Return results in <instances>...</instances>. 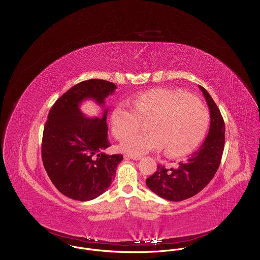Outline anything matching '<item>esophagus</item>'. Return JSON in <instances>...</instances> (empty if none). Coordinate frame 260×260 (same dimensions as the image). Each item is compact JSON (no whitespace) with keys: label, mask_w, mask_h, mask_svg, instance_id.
<instances>
[{"label":"esophagus","mask_w":260,"mask_h":260,"mask_svg":"<svg viewBox=\"0 0 260 260\" xmlns=\"http://www.w3.org/2000/svg\"><path fill=\"white\" fill-rule=\"evenodd\" d=\"M125 157L129 158V159H132V160H140L141 159V156H135V155H125Z\"/></svg>","instance_id":"esophagus-1"}]
</instances>
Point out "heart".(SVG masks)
Here are the masks:
<instances>
[{"mask_svg": "<svg viewBox=\"0 0 260 260\" xmlns=\"http://www.w3.org/2000/svg\"><path fill=\"white\" fill-rule=\"evenodd\" d=\"M118 103L111 114L113 135L121 148L135 156L167 147L173 156H184L200 143L208 126L206 107L185 92L156 88ZM150 117L149 119L148 118ZM148 118L147 134H131ZM126 136L125 137L124 135Z\"/></svg>", "mask_w": 260, "mask_h": 260, "instance_id": "b5f03b06", "label": "heart"}]
</instances>
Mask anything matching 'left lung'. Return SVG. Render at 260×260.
<instances>
[{
  "label": "left lung",
  "instance_id": "left-lung-1",
  "mask_svg": "<svg viewBox=\"0 0 260 260\" xmlns=\"http://www.w3.org/2000/svg\"><path fill=\"white\" fill-rule=\"evenodd\" d=\"M210 112V127L204 142L177 168L157 166L146 179V185L158 196L169 201H182L200 192L214 177L221 161L225 125L221 113L209 93L199 86Z\"/></svg>",
  "mask_w": 260,
  "mask_h": 260
}]
</instances>
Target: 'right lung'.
<instances>
[{
    "label": "right lung",
    "mask_w": 260,
    "mask_h": 260,
    "mask_svg": "<svg viewBox=\"0 0 260 260\" xmlns=\"http://www.w3.org/2000/svg\"><path fill=\"white\" fill-rule=\"evenodd\" d=\"M116 88L105 80L80 82L49 112L42 140L43 164L52 183L71 199L88 201L104 193L123 160L121 154L103 152L110 146L105 99ZM89 99L105 109L101 118H89L80 111L81 102Z\"/></svg>",
    "instance_id": "right-lung-1"
}]
</instances>
